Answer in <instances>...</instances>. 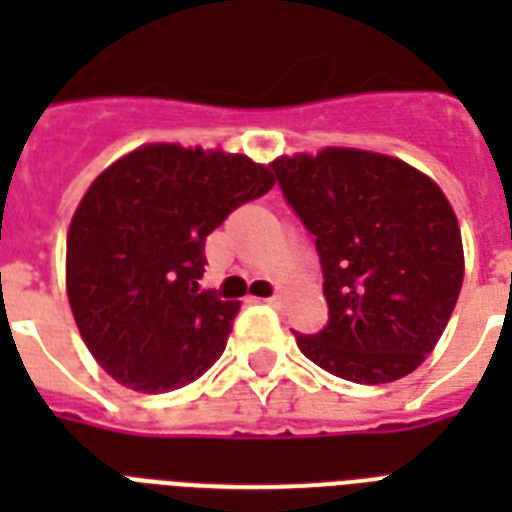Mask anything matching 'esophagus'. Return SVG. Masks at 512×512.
Here are the masks:
<instances>
[{
    "label": "esophagus",
    "instance_id": "obj_1",
    "mask_svg": "<svg viewBox=\"0 0 512 512\" xmlns=\"http://www.w3.org/2000/svg\"><path fill=\"white\" fill-rule=\"evenodd\" d=\"M265 302H268V305H273V307L284 305V292H276V294H273V297L265 299Z\"/></svg>",
    "mask_w": 512,
    "mask_h": 512
}]
</instances>
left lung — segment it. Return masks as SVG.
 <instances>
[{"label": "left lung", "instance_id": "8db88e82", "mask_svg": "<svg viewBox=\"0 0 512 512\" xmlns=\"http://www.w3.org/2000/svg\"><path fill=\"white\" fill-rule=\"evenodd\" d=\"M286 205L315 236L328 323L297 334L323 371L355 384L413 373L447 328L463 286L458 218L421 170L363 149L270 162Z\"/></svg>", "mask_w": 512, "mask_h": 512}]
</instances>
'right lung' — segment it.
<instances>
[{"instance_id":"1","label":"right lung","mask_w":512,"mask_h":512,"mask_svg":"<svg viewBox=\"0 0 512 512\" xmlns=\"http://www.w3.org/2000/svg\"><path fill=\"white\" fill-rule=\"evenodd\" d=\"M273 176L244 155L149 144L89 186L68 231V299L118 384L181 389L223 355L239 305L202 292L205 242Z\"/></svg>"}]
</instances>
